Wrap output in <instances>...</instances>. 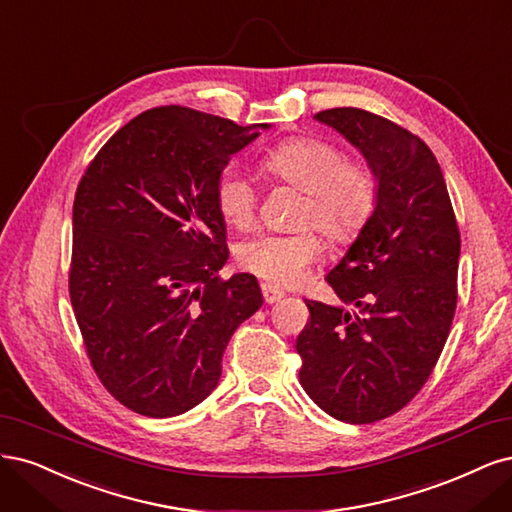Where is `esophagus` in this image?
Returning <instances> with one entry per match:
<instances>
[{
  "mask_svg": "<svg viewBox=\"0 0 512 512\" xmlns=\"http://www.w3.org/2000/svg\"><path fill=\"white\" fill-rule=\"evenodd\" d=\"M261 295H263V300H266V304H274V302H278L280 298H283L285 291L270 285V283H261Z\"/></svg>",
  "mask_w": 512,
  "mask_h": 512,
  "instance_id": "1",
  "label": "esophagus"
}]
</instances>
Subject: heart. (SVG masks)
Masks as SVG:
<instances>
[{
	"instance_id": "1",
	"label": "heart",
	"mask_w": 512,
	"mask_h": 512,
	"mask_svg": "<svg viewBox=\"0 0 512 512\" xmlns=\"http://www.w3.org/2000/svg\"><path fill=\"white\" fill-rule=\"evenodd\" d=\"M272 178L304 193L289 234L259 232L238 246L240 266L274 285H295L321 255V240L351 244L370 223L378 202V176L370 163L344 159L340 146L323 138L295 136L272 146L261 161ZM221 217L238 229L255 221L259 193L236 168L221 172L214 187ZM311 227L308 228L307 225Z\"/></svg>"
}]
</instances>
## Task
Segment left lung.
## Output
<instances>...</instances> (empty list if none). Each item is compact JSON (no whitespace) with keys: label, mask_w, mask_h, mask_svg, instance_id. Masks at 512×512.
<instances>
[{"label":"left lung","mask_w":512,"mask_h":512,"mask_svg":"<svg viewBox=\"0 0 512 512\" xmlns=\"http://www.w3.org/2000/svg\"><path fill=\"white\" fill-rule=\"evenodd\" d=\"M315 119L364 153L378 202L325 278L356 312L306 300L310 319L295 342L300 383L334 419L374 423L402 410L436 368L457 306L459 227L442 170L419 136L359 108Z\"/></svg>","instance_id":"8db88e82"}]
</instances>
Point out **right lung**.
Masks as SVG:
<instances>
[{
  "label": "right lung",
  "instance_id": "obj_1",
  "mask_svg": "<svg viewBox=\"0 0 512 512\" xmlns=\"http://www.w3.org/2000/svg\"><path fill=\"white\" fill-rule=\"evenodd\" d=\"M266 127L151 108L80 178L70 300L97 378L138 415L176 417L206 400L229 338L261 306L253 274L219 276L229 251L214 187Z\"/></svg>",
  "mask_w": 512,
  "mask_h": 512
}]
</instances>
